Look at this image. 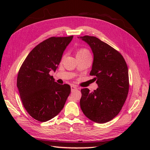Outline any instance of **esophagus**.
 <instances>
[{"label": "esophagus", "instance_id": "esophagus-1", "mask_svg": "<svg viewBox=\"0 0 150 150\" xmlns=\"http://www.w3.org/2000/svg\"><path fill=\"white\" fill-rule=\"evenodd\" d=\"M71 91H73L74 90H77V88L75 86H74V85H72V86H71Z\"/></svg>", "mask_w": 150, "mask_h": 150}]
</instances>
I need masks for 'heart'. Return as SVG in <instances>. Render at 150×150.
I'll return each mask as SVG.
<instances>
[{"mask_svg":"<svg viewBox=\"0 0 150 150\" xmlns=\"http://www.w3.org/2000/svg\"><path fill=\"white\" fill-rule=\"evenodd\" d=\"M87 55H91L90 52L88 49L84 48V47H82V48H79L76 52V57H83V56H87Z\"/></svg>","mask_w":150,"mask_h":150,"instance_id":"obj_1","label":"heart"}]
</instances>
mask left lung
I'll list each match as a JSON object with an SVG mask.
<instances>
[{"instance_id": "obj_1", "label": "left lung", "mask_w": 150, "mask_h": 150, "mask_svg": "<svg viewBox=\"0 0 150 150\" xmlns=\"http://www.w3.org/2000/svg\"><path fill=\"white\" fill-rule=\"evenodd\" d=\"M93 53V62L90 73L98 88L92 92L81 90L80 100L82 112L97 123L109 122L122 109L129 91L128 69L120 53L98 38L85 35Z\"/></svg>"}]
</instances>
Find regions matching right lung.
<instances>
[{
    "label": "right lung",
    "mask_w": 150,
    "mask_h": 150,
    "mask_svg": "<svg viewBox=\"0 0 150 150\" xmlns=\"http://www.w3.org/2000/svg\"><path fill=\"white\" fill-rule=\"evenodd\" d=\"M73 37H52L42 41L31 51L19 69L17 86L22 104L40 122L58 115L71 92L69 85L57 83L50 72L56 70Z\"/></svg>",
    "instance_id": "obj_1"
}]
</instances>
